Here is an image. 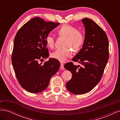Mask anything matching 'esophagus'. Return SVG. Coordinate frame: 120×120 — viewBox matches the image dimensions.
I'll use <instances>...</instances> for the list:
<instances>
[{
  "mask_svg": "<svg viewBox=\"0 0 120 120\" xmlns=\"http://www.w3.org/2000/svg\"><path fill=\"white\" fill-rule=\"evenodd\" d=\"M60 68L61 69V70H64V64H63L62 63L60 64Z\"/></svg>",
  "mask_w": 120,
  "mask_h": 120,
  "instance_id": "34e87169",
  "label": "esophagus"
}]
</instances>
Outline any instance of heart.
<instances>
[{"label": "heart", "instance_id": "1", "mask_svg": "<svg viewBox=\"0 0 120 120\" xmlns=\"http://www.w3.org/2000/svg\"><path fill=\"white\" fill-rule=\"evenodd\" d=\"M56 33L60 37L64 38L63 44L64 48L56 50L52 53L51 56L54 59L64 63L67 61L68 58L72 56L71 49L75 52L80 50L84 42V35L81 30L69 24L61 25L57 29ZM45 41L50 48H53L55 39L52 35H47Z\"/></svg>", "mask_w": 120, "mask_h": 120}]
</instances>
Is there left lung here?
<instances>
[{
  "mask_svg": "<svg viewBox=\"0 0 120 120\" xmlns=\"http://www.w3.org/2000/svg\"><path fill=\"white\" fill-rule=\"evenodd\" d=\"M86 34L82 49L73 59L81 66L72 62L67 63L64 68L72 74L66 83L67 89L75 95L88 93L99 82L109 57V41L105 31L95 22L83 19Z\"/></svg>",
  "mask_w": 120,
  "mask_h": 120,
  "instance_id": "obj_1",
  "label": "left lung"
}]
</instances>
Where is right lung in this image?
<instances>
[{
  "mask_svg": "<svg viewBox=\"0 0 120 120\" xmlns=\"http://www.w3.org/2000/svg\"><path fill=\"white\" fill-rule=\"evenodd\" d=\"M60 23L47 22L38 17L20 28L14 40L11 56L13 68L20 86L27 92L38 93L48 86L50 79L56 73L59 61L49 59L45 38Z\"/></svg>",
  "mask_w": 120,
  "mask_h": 120,
  "instance_id": "right-lung-1",
  "label": "right lung"
}]
</instances>
